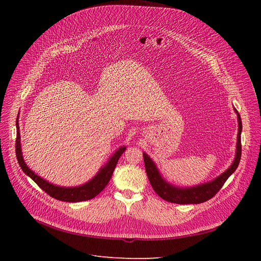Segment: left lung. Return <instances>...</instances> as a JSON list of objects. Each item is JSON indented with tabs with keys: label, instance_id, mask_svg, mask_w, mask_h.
I'll use <instances>...</instances> for the list:
<instances>
[{
	"label": "left lung",
	"instance_id": "1",
	"mask_svg": "<svg viewBox=\"0 0 261 261\" xmlns=\"http://www.w3.org/2000/svg\"><path fill=\"white\" fill-rule=\"evenodd\" d=\"M238 119V134H237V145H236V155L228 169H226L222 174L217 176L211 182L204 183L201 185L193 187H177L168 183L161 175L154 162L150 159L147 153H143L145 169L148 175V179L151 184L155 193L165 201L176 203V204H199L212 199L219 190L222 188L225 181L228 179L229 175L235 172L237 169L239 162L241 159V131H242V122L240 115L237 110Z\"/></svg>",
	"mask_w": 261,
	"mask_h": 261
}]
</instances>
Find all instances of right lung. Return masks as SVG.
<instances>
[{
	"label": "right lung",
	"mask_w": 261,
	"mask_h": 261,
	"mask_svg": "<svg viewBox=\"0 0 261 261\" xmlns=\"http://www.w3.org/2000/svg\"><path fill=\"white\" fill-rule=\"evenodd\" d=\"M19 118V117H18ZM17 118V141H16V154L18 159V163L20 167L22 168L23 172L29 175L31 179L41 188L47 195H49L51 198L57 199L59 201H64V202H80V201H87L95 198L99 193H101V190L107 186L109 183L110 179L113 174V171L116 167V164L120 158V155L125 152L126 147L122 146L119 149H117L115 153L110 158L108 163L105 166L100 168L98 173L96 174L91 181L88 183L80 185V186H75V187H63V186H58V185H54L49 183L48 181H45L42 177L36 174L29 166L26 165V163L24 162L23 154H22V150H21V143H20V128H19V120Z\"/></svg>",
	"instance_id": "obj_1"
}]
</instances>
